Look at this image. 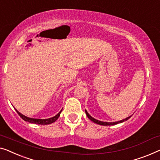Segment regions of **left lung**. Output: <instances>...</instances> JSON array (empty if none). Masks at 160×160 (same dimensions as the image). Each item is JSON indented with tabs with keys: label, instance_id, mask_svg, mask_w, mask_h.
Returning <instances> with one entry per match:
<instances>
[{
	"label": "left lung",
	"instance_id": "obj_1",
	"mask_svg": "<svg viewBox=\"0 0 160 160\" xmlns=\"http://www.w3.org/2000/svg\"><path fill=\"white\" fill-rule=\"evenodd\" d=\"M85 112H86V115H87V116L92 121H93L94 122H95V123H97V124L102 125V126H113V125H116L118 123H120V122L126 121V120H128L131 117V116L126 118H125L123 120H118V121H115V122H104V121H100V120H98L95 118H92L86 110H85Z\"/></svg>",
	"mask_w": 160,
	"mask_h": 160
}]
</instances>
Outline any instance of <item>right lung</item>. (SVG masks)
Instances as JSON below:
<instances>
[{
	"label": "right lung",
	"instance_id": "obj_1",
	"mask_svg": "<svg viewBox=\"0 0 160 160\" xmlns=\"http://www.w3.org/2000/svg\"><path fill=\"white\" fill-rule=\"evenodd\" d=\"M16 111H17V113L18 115H19V116L25 120V121L27 122H31V123H34V124H38V125H47V124H51L52 122H54L55 120H56L58 118L60 115H61V113L62 112V110L60 111V112L58 113L56 115H55L54 117H52L50 118H48V119H38V118H29V117H27L24 115L22 113L18 112V111L17 110V109L14 108Z\"/></svg>",
	"mask_w": 160,
	"mask_h": 160
}]
</instances>
